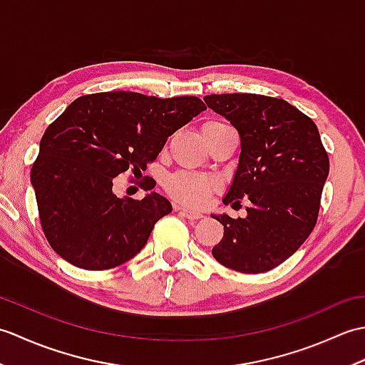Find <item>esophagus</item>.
Here are the masks:
<instances>
[{
  "mask_svg": "<svg viewBox=\"0 0 365 365\" xmlns=\"http://www.w3.org/2000/svg\"><path fill=\"white\" fill-rule=\"evenodd\" d=\"M177 210L180 212L185 216V218H188V220H200V218H202V213H199L196 210H191V208L177 207Z\"/></svg>",
  "mask_w": 365,
  "mask_h": 365,
  "instance_id": "esophagus-1",
  "label": "esophagus"
}]
</instances>
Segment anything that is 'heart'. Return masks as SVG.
I'll return each instance as SVG.
<instances>
[{
	"mask_svg": "<svg viewBox=\"0 0 365 365\" xmlns=\"http://www.w3.org/2000/svg\"><path fill=\"white\" fill-rule=\"evenodd\" d=\"M230 125L220 120H213L205 123L204 135L216 133V131L229 130ZM220 190V183L204 175H197L192 173H177L170 175L166 180V191L169 196L190 207H204L212 195Z\"/></svg>",
	"mask_w": 365,
	"mask_h": 365,
	"instance_id": "1",
	"label": "heart"
}]
</instances>
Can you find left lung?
I'll use <instances>...</instances> for the list:
<instances>
[{
    "label": "left lung",
    "instance_id": "obj_1",
    "mask_svg": "<svg viewBox=\"0 0 365 365\" xmlns=\"http://www.w3.org/2000/svg\"><path fill=\"white\" fill-rule=\"evenodd\" d=\"M242 139L224 204H247L246 218L213 216L224 235L212 254L240 273H265L298 251L320 212L329 157L314 120L282 98L260 94L204 97Z\"/></svg>",
    "mask_w": 365,
    "mask_h": 365
}]
</instances>
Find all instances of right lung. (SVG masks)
<instances>
[{
	"mask_svg": "<svg viewBox=\"0 0 365 365\" xmlns=\"http://www.w3.org/2000/svg\"><path fill=\"white\" fill-rule=\"evenodd\" d=\"M205 110L192 96L130 91L81 96L68 105L45 130L31 168L38 220L54 252L92 271L133 259L173 207L157 192L118 197L114 177L127 170L143 175L168 138Z\"/></svg>",
	"mask_w": 365,
	"mask_h": 365,
	"instance_id": "obj_1",
	"label": "right lung"
}]
</instances>
